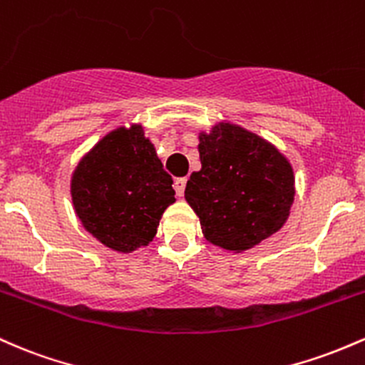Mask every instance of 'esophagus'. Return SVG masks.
Segmentation results:
<instances>
[{"label":"esophagus","instance_id":"esophagus-1","mask_svg":"<svg viewBox=\"0 0 365 365\" xmlns=\"http://www.w3.org/2000/svg\"><path fill=\"white\" fill-rule=\"evenodd\" d=\"M186 182H187L186 178H179V179H175V181H174L175 195H178L179 198H181V196L184 195V187H186Z\"/></svg>","mask_w":365,"mask_h":365}]
</instances>
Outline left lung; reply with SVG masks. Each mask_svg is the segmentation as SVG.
Wrapping results in <instances>:
<instances>
[{
	"instance_id": "8db88e82",
	"label": "left lung",
	"mask_w": 365,
	"mask_h": 365,
	"mask_svg": "<svg viewBox=\"0 0 365 365\" xmlns=\"http://www.w3.org/2000/svg\"><path fill=\"white\" fill-rule=\"evenodd\" d=\"M202 169L190 175L184 198L203 237L243 253L276 235L297 195L292 162L282 151L231 120L198 133Z\"/></svg>"
}]
</instances>
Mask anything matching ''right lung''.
<instances>
[{"label": "right lung", "mask_w": 365, "mask_h": 365, "mask_svg": "<svg viewBox=\"0 0 365 365\" xmlns=\"http://www.w3.org/2000/svg\"><path fill=\"white\" fill-rule=\"evenodd\" d=\"M174 195L172 178L143 124L110 130L71 175L72 207L81 224L117 253L148 247Z\"/></svg>", "instance_id": "1"}]
</instances>
